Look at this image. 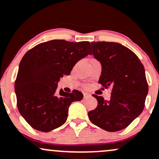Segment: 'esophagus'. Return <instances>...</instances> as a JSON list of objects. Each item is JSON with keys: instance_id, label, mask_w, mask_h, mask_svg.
<instances>
[{"instance_id": "esophagus-1", "label": "esophagus", "mask_w": 159, "mask_h": 159, "mask_svg": "<svg viewBox=\"0 0 159 159\" xmlns=\"http://www.w3.org/2000/svg\"><path fill=\"white\" fill-rule=\"evenodd\" d=\"M83 94H84V99H85V98H88V97L91 96V94H90V93H84Z\"/></svg>"}]
</instances>
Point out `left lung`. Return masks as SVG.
I'll return each instance as SVG.
<instances>
[{"label": "left lung", "mask_w": 159, "mask_h": 159, "mask_svg": "<svg viewBox=\"0 0 159 159\" xmlns=\"http://www.w3.org/2000/svg\"><path fill=\"white\" fill-rule=\"evenodd\" d=\"M93 57L101 64L98 83L111 86L110 101L93 94L98 102L88 112L91 122L108 132L127 127L143 112L148 91L145 68L137 56L117 43L92 42Z\"/></svg>", "instance_id": "1"}]
</instances>
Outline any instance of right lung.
<instances>
[{
  "label": "right lung",
  "instance_id": "1",
  "mask_svg": "<svg viewBox=\"0 0 159 159\" xmlns=\"http://www.w3.org/2000/svg\"><path fill=\"white\" fill-rule=\"evenodd\" d=\"M90 54L89 42L54 39L38 44L23 56L14 89L19 112L33 129L47 133L66 123L70 104L82 100L83 93L58 91V83Z\"/></svg>",
  "mask_w": 159,
  "mask_h": 159
}]
</instances>
